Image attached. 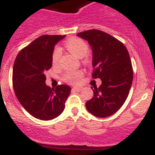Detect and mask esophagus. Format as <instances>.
I'll return each mask as SVG.
<instances>
[{
    "instance_id": "1",
    "label": "esophagus",
    "mask_w": 155,
    "mask_h": 155,
    "mask_svg": "<svg viewBox=\"0 0 155 155\" xmlns=\"http://www.w3.org/2000/svg\"><path fill=\"white\" fill-rule=\"evenodd\" d=\"M82 87H76V86H75V87H73V89L74 90V91H80L81 90H82Z\"/></svg>"
}]
</instances>
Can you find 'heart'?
Listing matches in <instances>:
<instances>
[{"instance_id": "1", "label": "heart", "mask_w": 155, "mask_h": 155, "mask_svg": "<svg viewBox=\"0 0 155 155\" xmlns=\"http://www.w3.org/2000/svg\"><path fill=\"white\" fill-rule=\"evenodd\" d=\"M66 48L76 55V57L79 58H82L83 63L88 64V57L86 54L88 51V45L83 39L78 37H73L69 38L68 40L64 43ZM61 58V51L59 48H55L52 52L51 61L54 66H58L59 64ZM83 73L81 70L78 71H70L67 72L64 74V80L68 83H76L80 80L82 78Z\"/></svg>"}]
</instances>
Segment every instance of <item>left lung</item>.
I'll list each match as a JSON object with an SVG mask.
<instances>
[{
	"instance_id": "left-lung-1",
	"label": "left lung",
	"mask_w": 155,
	"mask_h": 155,
	"mask_svg": "<svg viewBox=\"0 0 155 155\" xmlns=\"http://www.w3.org/2000/svg\"><path fill=\"white\" fill-rule=\"evenodd\" d=\"M77 35L91 45L92 78L102 82L99 88L91 87L94 95L85 106L95 117H107L117 112L128 97L133 79L130 54L120 41L101 30H87Z\"/></svg>"
}]
</instances>
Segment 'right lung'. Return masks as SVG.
Here are the masks:
<instances>
[{
    "mask_svg": "<svg viewBox=\"0 0 155 155\" xmlns=\"http://www.w3.org/2000/svg\"><path fill=\"white\" fill-rule=\"evenodd\" d=\"M65 35H44L22 48L13 64V86L22 107L32 117L41 120L56 118L64 111L71 88L45 84V73L52 66L54 45Z\"/></svg>",
    "mask_w": 155,
    "mask_h": 155,
    "instance_id": "add662e5",
    "label": "right lung"
}]
</instances>
